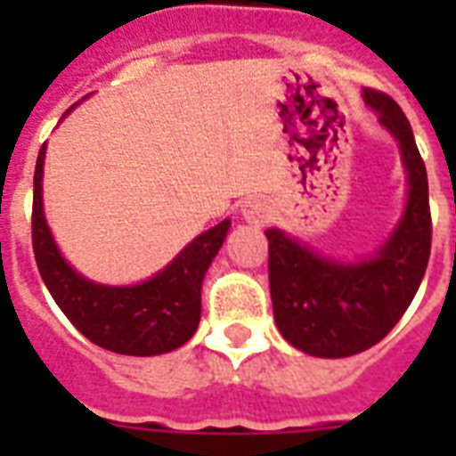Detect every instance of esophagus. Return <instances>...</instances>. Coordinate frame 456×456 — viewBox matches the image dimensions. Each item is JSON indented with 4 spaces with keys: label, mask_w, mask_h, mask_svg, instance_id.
Listing matches in <instances>:
<instances>
[{
    "label": "esophagus",
    "mask_w": 456,
    "mask_h": 456,
    "mask_svg": "<svg viewBox=\"0 0 456 456\" xmlns=\"http://www.w3.org/2000/svg\"><path fill=\"white\" fill-rule=\"evenodd\" d=\"M241 215L248 224L263 227L272 220V208L265 199H246L241 203Z\"/></svg>",
    "instance_id": "1"
}]
</instances>
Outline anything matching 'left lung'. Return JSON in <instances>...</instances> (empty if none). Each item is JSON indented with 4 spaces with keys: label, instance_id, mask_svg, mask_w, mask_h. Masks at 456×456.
Returning <instances> with one entry per match:
<instances>
[{
    "label": "left lung",
    "instance_id": "1",
    "mask_svg": "<svg viewBox=\"0 0 456 456\" xmlns=\"http://www.w3.org/2000/svg\"><path fill=\"white\" fill-rule=\"evenodd\" d=\"M364 103L397 139L410 193L400 224L374 257L338 263L267 229L274 322L293 347L314 357H350L390 333L410 307L431 256V208L426 165L414 132L388 94L364 89Z\"/></svg>",
    "mask_w": 456,
    "mask_h": 456
}]
</instances>
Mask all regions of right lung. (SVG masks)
<instances>
[{"label": "right lung", "mask_w": 456, "mask_h": 456, "mask_svg": "<svg viewBox=\"0 0 456 456\" xmlns=\"http://www.w3.org/2000/svg\"><path fill=\"white\" fill-rule=\"evenodd\" d=\"M73 110V109H70ZM39 149L32 193V250L52 298L77 331L118 354L151 357L177 350L191 338L200 319V284L229 232V220L196 236L163 272L134 286H103L80 277L53 243L42 210Z\"/></svg>", "instance_id": "1"}]
</instances>
